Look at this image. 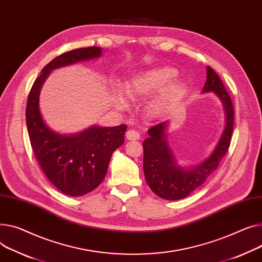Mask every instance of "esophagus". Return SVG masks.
<instances>
[{
    "instance_id": "1",
    "label": "esophagus",
    "mask_w": 262,
    "mask_h": 262,
    "mask_svg": "<svg viewBox=\"0 0 262 262\" xmlns=\"http://www.w3.org/2000/svg\"><path fill=\"white\" fill-rule=\"evenodd\" d=\"M126 138L127 140H139V139H140V134L134 129H130L126 132Z\"/></svg>"
}]
</instances>
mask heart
<instances>
[{
	"label": "heart",
	"instance_id": "obj_1",
	"mask_svg": "<svg viewBox=\"0 0 262 262\" xmlns=\"http://www.w3.org/2000/svg\"><path fill=\"white\" fill-rule=\"evenodd\" d=\"M177 75L178 72L170 66H159L147 69L143 73L134 76L126 83V94L132 99L150 97L161 91L172 80H175ZM184 92L185 87L183 83H171L150 102V113L155 116H160L166 113L182 98ZM113 95L119 105L122 107L126 106V97L124 91L121 87L113 89Z\"/></svg>",
	"mask_w": 262,
	"mask_h": 262
}]
</instances>
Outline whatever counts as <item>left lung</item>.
<instances>
[{
    "mask_svg": "<svg viewBox=\"0 0 262 262\" xmlns=\"http://www.w3.org/2000/svg\"><path fill=\"white\" fill-rule=\"evenodd\" d=\"M206 71V82L202 92H214L223 103L226 119L224 132L210 158L199 165L184 169L177 165L166 144L164 138L166 122L154 125L147 130L148 138L143 142L144 176L150 189L160 198L179 200L187 197L217 169L229 150L234 126L232 99L214 69L207 66Z\"/></svg>",
    "mask_w": 262,
    "mask_h": 262,
    "instance_id": "left-lung-1",
    "label": "left lung"
}]
</instances>
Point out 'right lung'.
Wrapping results in <instances>:
<instances>
[{
  "label": "right lung",
  "instance_id": "right-lung-1",
  "mask_svg": "<svg viewBox=\"0 0 262 262\" xmlns=\"http://www.w3.org/2000/svg\"><path fill=\"white\" fill-rule=\"evenodd\" d=\"M101 56L91 46L64 52L50 61L31 86L26 104V124L31 148L48 180L63 194L78 197L94 190L106 175L111 157L124 142L127 126H93L78 135L63 136L46 126L39 108L42 84L55 68Z\"/></svg>",
  "mask_w": 262,
  "mask_h": 262
}]
</instances>
